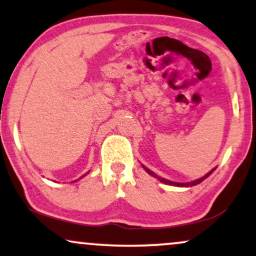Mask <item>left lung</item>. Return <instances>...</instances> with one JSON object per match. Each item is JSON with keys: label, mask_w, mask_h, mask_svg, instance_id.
I'll return each instance as SVG.
<instances>
[{"label": "left lung", "mask_w": 256, "mask_h": 256, "mask_svg": "<svg viewBox=\"0 0 256 256\" xmlns=\"http://www.w3.org/2000/svg\"><path fill=\"white\" fill-rule=\"evenodd\" d=\"M144 171H146L147 173H150V176H156V178L159 179L160 182H165V184H168V185H174V186H194V185H197V184H200V182H203L205 178H208V176H209L211 174V173H212L214 171H215V168H214L212 171H210L209 173H206V174H205V176H203V178H200V179H197V180H194V182H170V180H166V179H164V178H160V176H158L156 174H154V173H153L152 171H150V170H148L147 167H144Z\"/></svg>", "instance_id": "8db88e82"}]
</instances>
